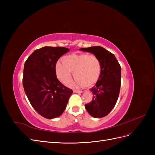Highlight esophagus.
<instances>
[{"instance_id": "34e87169", "label": "esophagus", "mask_w": 155, "mask_h": 155, "mask_svg": "<svg viewBox=\"0 0 155 155\" xmlns=\"http://www.w3.org/2000/svg\"><path fill=\"white\" fill-rule=\"evenodd\" d=\"M74 92H76V93H82L83 91H78V90H74Z\"/></svg>"}]
</instances>
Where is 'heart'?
Returning <instances> with one entry per match:
<instances>
[{"label":"heart","mask_w":155,"mask_h":155,"mask_svg":"<svg viewBox=\"0 0 155 155\" xmlns=\"http://www.w3.org/2000/svg\"><path fill=\"white\" fill-rule=\"evenodd\" d=\"M55 70L56 76L63 84L70 81L73 72L76 78L69 84L70 87H90L95 84L100 77L101 63L95 55L73 54L63 57V63L57 62Z\"/></svg>","instance_id":"b5f03b06"}]
</instances>
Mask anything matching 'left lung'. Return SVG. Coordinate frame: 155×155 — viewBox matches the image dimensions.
I'll list each match as a JSON object with an SVG mask.
<instances>
[{"instance_id":"left-lung-1","label":"left lung","mask_w":155,"mask_h":155,"mask_svg":"<svg viewBox=\"0 0 155 155\" xmlns=\"http://www.w3.org/2000/svg\"><path fill=\"white\" fill-rule=\"evenodd\" d=\"M79 50L93 54L101 61L100 77L96 85L91 88L93 99L85 107L94 118H103L109 114L118 100L121 86V67L114 55L101 46Z\"/></svg>"}]
</instances>
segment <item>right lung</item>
<instances>
[{"mask_svg": "<svg viewBox=\"0 0 155 155\" xmlns=\"http://www.w3.org/2000/svg\"><path fill=\"white\" fill-rule=\"evenodd\" d=\"M69 50L64 47L45 46L35 50L25 63V92L31 106L45 118L61 115L73 93L58 80L55 70L58 59Z\"/></svg>", "mask_w": 155, "mask_h": 155, "instance_id": "obj_1", "label": "right lung"}]
</instances>
